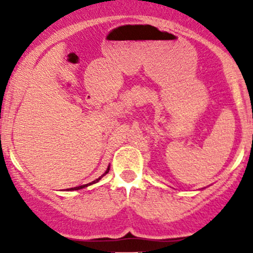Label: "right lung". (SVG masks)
I'll return each mask as SVG.
<instances>
[{"instance_id": "add662e5", "label": "right lung", "mask_w": 253, "mask_h": 253, "mask_svg": "<svg viewBox=\"0 0 253 253\" xmlns=\"http://www.w3.org/2000/svg\"><path fill=\"white\" fill-rule=\"evenodd\" d=\"M108 171H109V167H108V168H107L106 172H104L102 176H100V177H98V178H97V179H95V181H92L91 183H88V184H83V185H80V187H75V188H70V189H68V190H80V189H83V188H86V187H88V185H91V184H94V183H97L98 181H100V179H101V178H102V177H103L104 175H106V173H108Z\"/></svg>"}]
</instances>
